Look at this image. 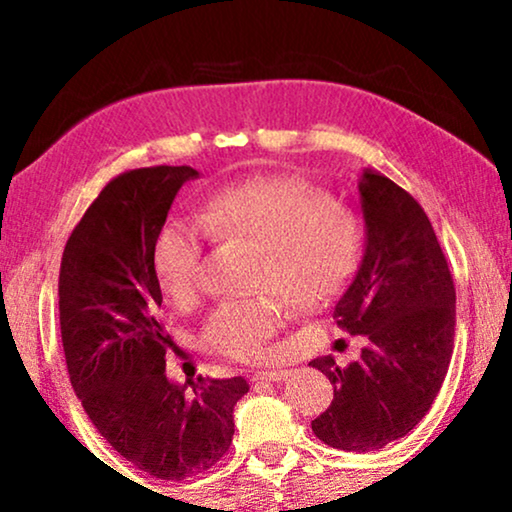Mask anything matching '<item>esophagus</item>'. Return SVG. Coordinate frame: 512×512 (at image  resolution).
<instances>
[{
	"label": "esophagus",
	"instance_id": "34e87169",
	"mask_svg": "<svg viewBox=\"0 0 512 512\" xmlns=\"http://www.w3.org/2000/svg\"><path fill=\"white\" fill-rule=\"evenodd\" d=\"M291 373L289 370H261V373L254 375V382L265 380V382H284Z\"/></svg>",
	"mask_w": 512,
	"mask_h": 512
}]
</instances>
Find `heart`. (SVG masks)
I'll use <instances>...</instances> for the list:
<instances>
[{
    "label": "heart",
    "mask_w": 512,
    "mask_h": 512,
    "mask_svg": "<svg viewBox=\"0 0 512 512\" xmlns=\"http://www.w3.org/2000/svg\"><path fill=\"white\" fill-rule=\"evenodd\" d=\"M200 222L202 227L170 219L156 237V275L179 305L191 303L202 286L205 230L219 240H244L261 249L258 286L277 291L300 312L338 298L363 256L359 216L293 177L249 179L223 188L205 202ZM286 314L275 296L226 300L207 317L202 342L230 359H263Z\"/></svg>",
    "instance_id": "heart-1"
}]
</instances>
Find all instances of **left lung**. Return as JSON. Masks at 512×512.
I'll list each match as a JSON object with an SVG mask.
<instances>
[{"label":"left lung","instance_id":"left-lung-1","mask_svg":"<svg viewBox=\"0 0 512 512\" xmlns=\"http://www.w3.org/2000/svg\"><path fill=\"white\" fill-rule=\"evenodd\" d=\"M359 195L366 251L333 319L366 347L347 368L333 356L310 361L333 384L312 431L345 452L380 450L422 422L443 387L457 324L450 268L419 202L375 170H363Z\"/></svg>","mask_w":512,"mask_h":512}]
</instances>
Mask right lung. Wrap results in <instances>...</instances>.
<instances>
[{
    "mask_svg": "<svg viewBox=\"0 0 512 512\" xmlns=\"http://www.w3.org/2000/svg\"><path fill=\"white\" fill-rule=\"evenodd\" d=\"M188 165L130 170L111 179L69 235L60 263V333L72 387L104 440L139 471L186 480L233 443L244 377L167 380L172 347L153 249Z\"/></svg>",
    "mask_w": 512,
    "mask_h": 512,
    "instance_id": "right-lung-1",
    "label": "right lung"
}]
</instances>
